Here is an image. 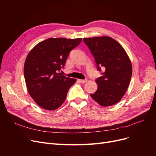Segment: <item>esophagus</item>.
Wrapping results in <instances>:
<instances>
[{"label": "esophagus", "instance_id": "esophagus-1", "mask_svg": "<svg viewBox=\"0 0 156 156\" xmlns=\"http://www.w3.org/2000/svg\"><path fill=\"white\" fill-rule=\"evenodd\" d=\"M79 81L81 83H85L87 81V79H85V80H79Z\"/></svg>", "mask_w": 156, "mask_h": 156}]
</instances>
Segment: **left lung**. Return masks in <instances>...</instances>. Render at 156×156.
I'll list each match as a JSON object with an SVG mask.
<instances>
[{"instance_id": "1", "label": "left lung", "mask_w": 156, "mask_h": 156, "mask_svg": "<svg viewBox=\"0 0 156 156\" xmlns=\"http://www.w3.org/2000/svg\"><path fill=\"white\" fill-rule=\"evenodd\" d=\"M83 41L94 56L98 69H105L95 80L98 88L90 96L103 107L114 105L127 90L132 75V62L123 47L110 37L84 38Z\"/></svg>"}]
</instances>
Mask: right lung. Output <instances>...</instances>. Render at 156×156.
<instances>
[{
	"mask_svg": "<svg viewBox=\"0 0 156 156\" xmlns=\"http://www.w3.org/2000/svg\"><path fill=\"white\" fill-rule=\"evenodd\" d=\"M81 38H50L37 44L28 53L24 65L28 92L44 109L59 108L66 98L69 88L76 80L59 72L70 51L78 46Z\"/></svg>",
	"mask_w": 156,
	"mask_h": 156,
	"instance_id": "obj_1",
	"label": "right lung"
}]
</instances>
